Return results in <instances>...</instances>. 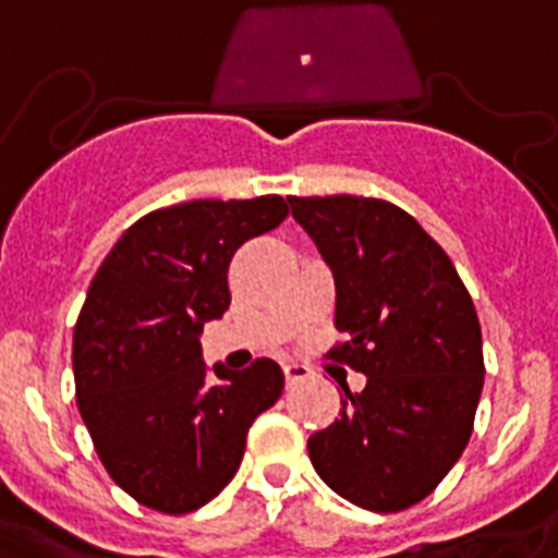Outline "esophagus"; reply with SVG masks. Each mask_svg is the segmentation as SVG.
I'll return each instance as SVG.
<instances>
[{
  "label": "esophagus",
  "instance_id": "obj_1",
  "mask_svg": "<svg viewBox=\"0 0 558 558\" xmlns=\"http://www.w3.org/2000/svg\"><path fill=\"white\" fill-rule=\"evenodd\" d=\"M283 373H286V385H300V381H306L308 376H312V367L300 365V362H289V365H283Z\"/></svg>",
  "mask_w": 558,
  "mask_h": 558
}]
</instances>
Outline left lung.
<instances>
[{"label": "left lung", "instance_id": "8db88e82", "mask_svg": "<svg viewBox=\"0 0 558 558\" xmlns=\"http://www.w3.org/2000/svg\"><path fill=\"white\" fill-rule=\"evenodd\" d=\"M331 266L328 351L365 373L342 385L339 418L308 438L314 469L339 497L396 513L433 494L472 438L483 393V337L466 286L418 221L385 198L289 196Z\"/></svg>", "mask_w": 558, "mask_h": 558}]
</instances>
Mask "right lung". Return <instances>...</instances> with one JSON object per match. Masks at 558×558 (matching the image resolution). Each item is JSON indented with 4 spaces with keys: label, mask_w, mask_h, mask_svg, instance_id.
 Wrapping results in <instances>:
<instances>
[{
    "label": "right lung",
    "mask_w": 558,
    "mask_h": 558,
    "mask_svg": "<svg viewBox=\"0 0 558 558\" xmlns=\"http://www.w3.org/2000/svg\"><path fill=\"white\" fill-rule=\"evenodd\" d=\"M289 216L280 196L196 198L134 221L92 280L72 339L77 410L111 481L140 506L191 513L235 477L252 421L283 371L216 365L198 333L230 308L227 269L244 241Z\"/></svg>",
    "instance_id": "add662e5"
}]
</instances>
